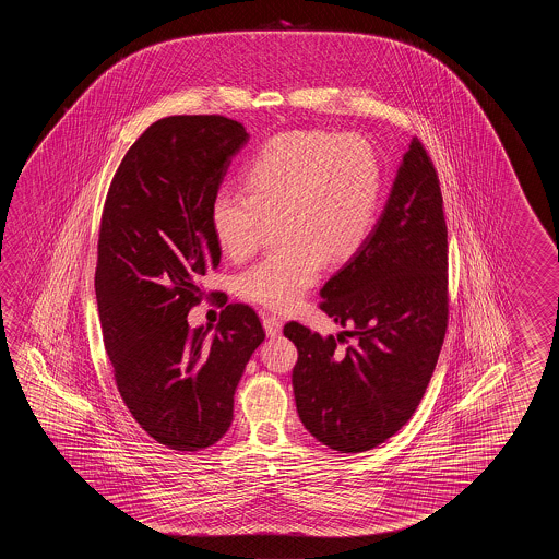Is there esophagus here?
<instances>
[{"label": "esophagus", "instance_id": "34e87169", "mask_svg": "<svg viewBox=\"0 0 559 559\" xmlns=\"http://www.w3.org/2000/svg\"><path fill=\"white\" fill-rule=\"evenodd\" d=\"M263 328H265L267 337H275V335L282 333L284 321L280 320V318H275V316H267V318H263Z\"/></svg>", "mask_w": 559, "mask_h": 559}]
</instances>
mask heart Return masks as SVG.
Instances as JSON below:
<instances>
[{
  "label": "heart",
  "instance_id": "b5f03b06",
  "mask_svg": "<svg viewBox=\"0 0 559 559\" xmlns=\"http://www.w3.org/2000/svg\"><path fill=\"white\" fill-rule=\"evenodd\" d=\"M246 191L219 190L210 226L219 250L243 260L277 217L284 243L239 275V294L272 309H292L320 280L325 263L352 260L380 207L378 154L359 135L321 130L277 133L243 171Z\"/></svg>",
  "mask_w": 559,
  "mask_h": 559
}]
</instances>
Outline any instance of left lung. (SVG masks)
I'll list each match as a JSON object with an SVG mask.
<instances>
[{"instance_id": "left-lung-1", "label": "left lung", "mask_w": 559, "mask_h": 559, "mask_svg": "<svg viewBox=\"0 0 559 559\" xmlns=\"http://www.w3.org/2000/svg\"><path fill=\"white\" fill-rule=\"evenodd\" d=\"M342 328H284L297 347V416L335 452H368L414 416L448 328V227L440 179L412 140L366 243L320 289ZM353 337L340 348L337 341Z\"/></svg>"}]
</instances>
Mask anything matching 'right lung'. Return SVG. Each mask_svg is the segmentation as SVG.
Listing matches in <instances>:
<instances>
[{"mask_svg": "<svg viewBox=\"0 0 559 559\" xmlns=\"http://www.w3.org/2000/svg\"><path fill=\"white\" fill-rule=\"evenodd\" d=\"M248 140L224 116L159 119L121 159L104 205L95 299L106 354L131 416L178 452L226 436L234 393L265 337L243 304L226 306L215 332L188 325L222 255L210 205Z\"/></svg>", "mask_w": 559, "mask_h": 559, "instance_id": "1", "label": "right lung"}]
</instances>
